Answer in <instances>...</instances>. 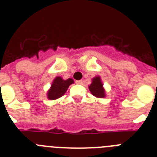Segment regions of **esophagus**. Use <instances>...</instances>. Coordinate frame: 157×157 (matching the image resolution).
I'll return each instance as SVG.
<instances>
[{
    "mask_svg": "<svg viewBox=\"0 0 157 157\" xmlns=\"http://www.w3.org/2000/svg\"><path fill=\"white\" fill-rule=\"evenodd\" d=\"M77 84H82L83 83V80H77V81L75 82Z\"/></svg>",
    "mask_w": 157,
    "mask_h": 157,
    "instance_id": "34e87169",
    "label": "esophagus"
}]
</instances>
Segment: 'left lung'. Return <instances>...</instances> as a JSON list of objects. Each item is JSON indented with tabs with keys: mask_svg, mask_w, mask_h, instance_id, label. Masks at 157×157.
I'll list each match as a JSON object with an SVG mask.
<instances>
[{
	"mask_svg": "<svg viewBox=\"0 0 157 157\" xmlns=\"http://www.w3.org/2000/svg\"><path fill=\"white\" fill-rule=\"evenodd\" d=\"M89 90L96 98H103L105 97V90L100 76H96L93 78L92 83L89 86Z\"/></svg>",
	"mask_w": 157,
	"mask_h": 157,
	"instance_id": "8db88e82",
	"label": "left lung"
}]
</instances>
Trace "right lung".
Wrapping results in <instances>:
<instances>
[{"instance_id":"add662e5","label":"right lung","mask_w":157,"mask_h":157,"mask_svg":"<svg viewBox=\"0 0 157 157\" xmlns=\"http://www.w3.org/2000/svg\"><path fill=\"white\" fill-rule=\"evenodd\" d=\"M74 83L72 78L64 80L61 77L57 76L52 82L50 89L47 93V98L49 100H56L61 98L67 90L69 86Z\"/></svg>"}]
</instances>
